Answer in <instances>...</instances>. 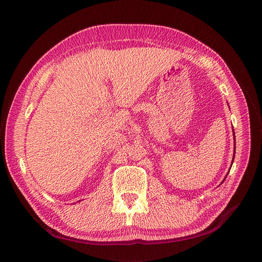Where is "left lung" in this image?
Wrapping results in <instances>:
<instances>
[{"label":"left lung","mask_w":262,"mask_h":262,"mask_svg":"<svg viewBox=\"0 0 262 262\" xmlns=\"http://www.w3.org/2000/svg\"><path fill=\"white\" fill-rule=\"evenodd\" d=\"M233 130V129H232ZM233 140H234V151H233V158H232V163H233V159H234V155H235V136H234V132H233ZM227 175H228V173H227ZM227 175H226V177H227ZM226 177L225 178H224V180H225L226 179ZM223 180V181H224ZM222 181V182H223Z\"/></svg>","instance_id":"8db88e82"}]
</instances>
